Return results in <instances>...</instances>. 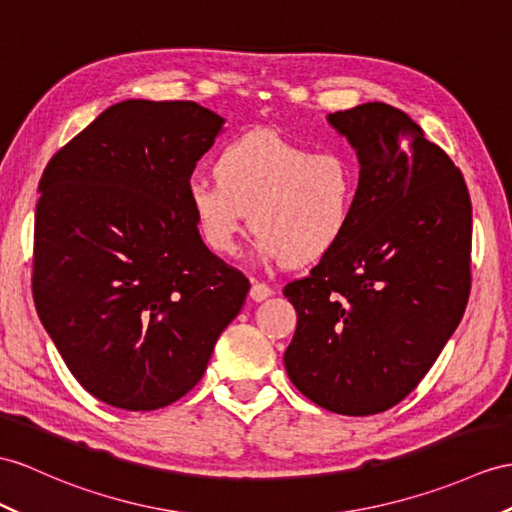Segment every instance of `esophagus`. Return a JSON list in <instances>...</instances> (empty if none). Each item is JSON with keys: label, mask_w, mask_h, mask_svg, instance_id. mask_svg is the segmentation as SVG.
<instances>
[{"label": "esophagus", "mask_w": 512, "mask_h": 512, "mask_svg": "<svg viewBox=\"0 0 512 512\" xmlns=\"http://www.w3.org/2000/svg\"><path fill=\"white\" fill-rule=\"evenodd\" d=\"M273 295V289L271 286H267L265 282H252V289H249V297L254 299V302H263V299L271 297Z\"/></svg>", "instance_id": "1"}]
</instances>
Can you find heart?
Returning a JSON list of instances; mask_svg holds the SVG:
<instances>
[{"label":"heart","mask_w":512,"mask_h":512,"mask_svg":"<svg viewBox=\"0 0 512 512\" xmlns=\"http://www.w3.org/2000/svg\"><path fill=\"white\" fill-rule=\"evenodd\" d=\"M215 180L186 184V202L204 243L230 256L247 217L258 252L291 267L317 263L352 228L360 193L358 158L347 149H313L271 130L230 141Z\"/></svg>","instance_id":"b5f03b06"}]
</instances>
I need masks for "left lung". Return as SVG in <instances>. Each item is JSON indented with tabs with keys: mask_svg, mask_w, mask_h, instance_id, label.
<instances>
[{
	"mask_svg": "<svg viewBox=\"0 0 512 512\" xmlns=\"http://www.w3.org/2000/svg\"><path fill=\"white\" fill-rule=\"evenodd\" d=\"M328 123L356 152L358 206L345 239L284 286L297 313L284 367L317 406L365 417L402 402L463 319L471 202L406 112L367 102Z\"/></svg>",
	"mask_w": 512,
	"mask_h": 512,
	"instance_id": "8db88e82",
	"label": "left lung"
}]
</instances>
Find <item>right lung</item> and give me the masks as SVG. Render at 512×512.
<instances>
[{
  "mask_svg": "<svg viewBox=\"0 0 512 512\" xmlns=\"http://www.w3.org/2000/svg\"><path fill=\"white\" fill-rule=\"evenodd\" d=\"M226 119L126 99L49 160L34 219L36 313L97 400L156 410L202 380L249 280L204 245L186 202Z\"/></svg>",
  "mask_w": 512,
  "mask_h": 512,
  "instance_id": "right-lung-1",
  "label": "right lung"
}]
</instances>
